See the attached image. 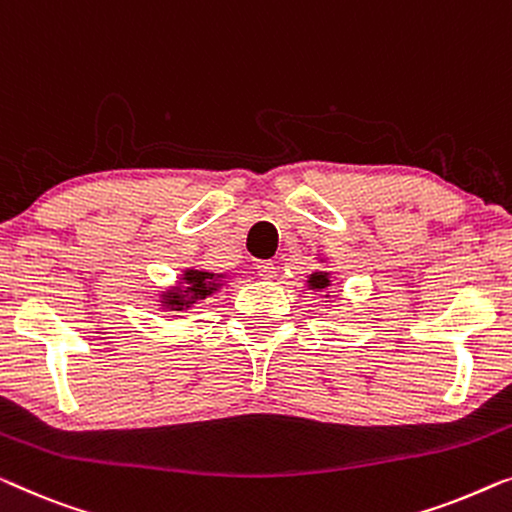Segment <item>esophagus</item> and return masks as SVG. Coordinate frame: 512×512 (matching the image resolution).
<instances>
[{
    "instance_id": "1",
    "label": "esophagus",
    "mask_w": 512,
    "mask_h": 512,
    "mask_svg": "<svg viewBox=\"0 0 512 512\" xmlns=\"http://www.w3.org/2000/svg\"><path fill=\"white\" fill-rule=\"evenodd\" d=\"M256 270H258V274H261L263 279H272V277H274V272H277V268H274V263H272V261H261V263H256Z\"/></svg>"
}]
</instances>
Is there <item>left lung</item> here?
<instances>
[{"instance_id": "obj_1", "label": "left lung", "mask_w": 512, "mask_h": 512, "mask_svg": "<svg viewBox=\"0 0 512 512\" xmlns=\"http://www.w3.org/2000/svg\"><path fill=\"white\" fill-rule=\"evenodd\" d=\"M325 261V258H323ZM332 272H325V270H316V272H311L309 277H307V281H305V286L309 288V291H316V293H321V291H328V288L332 286Z\"/></svg>"}]
</instances>
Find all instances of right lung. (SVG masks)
Returning <instances> with one entry per match:
<instances>
[{"mask_svg":"<svg viewBox=\"0 0 512 512\" xmlns=\"http://www.w3.org/2000/svg\"><path fill=\"white\" fill-rule=\"evenodd\" d=\"M228 274L210 272L203 268H184L177 277L175 286H168L159 293V309L161 311H187L205 298H210L226 286Z\"/></svg>","mask_w":512,"mask_h":512,"instance_id":"1","label":"right lung"}]
</instances>
